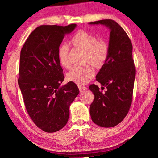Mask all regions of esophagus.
<instances>
[{"label": "esophagus", "mask_w": 158, "mask_h": 158, "mask_svg": "<svg viewBox=\"0 0 158 158\" xmlns=\"http://www.w3.org/2000/svg\"><path fill=\"white\" fill-rule=\"evenodd\" d=\"M78 88H79V90L80 92H83L87 89V88L85 86H84V85H78Z\"/></svg>", "instance_id": "1"}]
</instances>
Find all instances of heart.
I'll return each mask as SVG.
<instances>
[{
    "label": "heart",
    "instance_id": "b5f03b06",
    "mask_svg": "<svg viewBox=\"0 0 158 158\" xmlns=\"http://www.w3.org/2000/svg\"><path fill=\"white\" fill-rule=\"evenodd\" d=\"M72 44L76 48L85 52L83 59L84 64H89L95 69H99L106 64L108 58L109 47L102 38H97L92 33L80 30L72 38ZM58 59L63 67H70V49L67 45L62 44L59 47ZM89 65L72 69L66 74V78L80 85L87 84L94 76V71Z\"/></svg>",
    "mask_w": 158,
    "mask_h": 158
}]
</instances>
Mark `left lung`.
<instances>
[{
  "mask_svg": "<svg viewBox=\"0 0 158 158\" xmlns=\"http://www.w3.org/2000/svg\"><path fill=\"white\" fill-rule=\"evenodd\" d=\"M89 23L105 25L110 30L108 58L96 76V80L107 90L103 92L95 84L89 86L94 95L90 116L97 125L113 127L127 116L132 101L136 69L132 43L115 21L106 19Z\"/></svg>",
  "mask_w": 158,
  "mask_h": 158,
  "instance_id": "1",
  "label": "left lung"
}]
</instances>
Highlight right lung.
<instances>
[{
  "mask_svg": "<svg viewBox=\"0 0 158 158\" xmlns=\"http://www.w3.org/2000/svg\"><path fill=\"white\" fill-rule=\"evenodd\" d=\"M76 26L37 27L20 52L18 82L25 107L35 125L46 132H56L66 125L70 105L80 92L73 82L60 85L64 76L58 59L63 38Z\"/></svg>",
  "mask_w": 158,
  "mask_h": 158,
  "instance_id": "right-lung-1",
  "label": "right lung"
}]
</instances>
